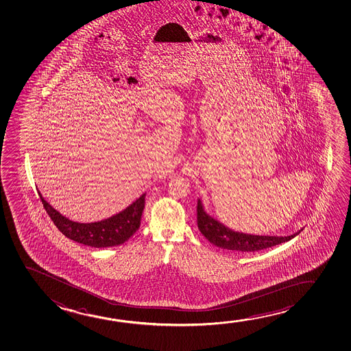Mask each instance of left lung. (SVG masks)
I'll return each instance as SVG.
<instances>
[{"label": "left lung", "mask_w": 351, "mask_h": 351, "mask_svg": "<svg viewBox=\"0 0 351 351\" xmlns=\"http://www.w3.org/2000/svg\"><path fill=\"white\" fill-rule=\"evenodd\" d=\"M197 226L201 234L210 243L223 250L235 252L262 251L269 247L287 242L299 234L295 232L291 236H259L231 230L228 226L207 215L199 199L197 201Z\"/></svg>", "instance_id": "left-lung-1"}]
</instances>
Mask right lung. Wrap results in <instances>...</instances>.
Here are the masks:
<instances>
[{"mask_svg":"<svg viewBox=\"0 0 351 351\" xmlns=\"http://www.w3.org/2000/svg\"><path fill=\"white\" fill-rule=\"evenodd\" d=\"M38 196L43 201V207L48 215L63 235L86 246L97 248L119 246L130 240V237L141 226V213L145 206V194H143L131 206H128L126 210L108 219L95 223H77L65 218L58 210H54L43 199L40 191Z\"/></svg>","mask_w":351,"mask_h":351,"instance_id":"right-lung-1","label":"right lung"}]
</instances>
